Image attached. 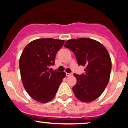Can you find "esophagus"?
Segmentation results:
<instances>
[{
	"instance_id": "34e87169",
	"label": "esophagus",
	"mask_w": 128,
	"mask_h": 128,
	"mask_svg": "<svg viewBox=\"0 0 128 128\" xmlns=\"http://www.w3.org/2000/svg\"><path fill=\"white\" fill-rule=\"evenodd\" d=\"M73 75V73H66V76H70Z\"/></svg>"
}]
</instances>
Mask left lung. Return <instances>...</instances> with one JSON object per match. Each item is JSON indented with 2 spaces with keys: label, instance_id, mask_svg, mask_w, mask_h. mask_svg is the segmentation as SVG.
<instances>
[{
  "label": "left lung",
  "instance_id": "1",
  "mask_svg": "<svg viewBox=\"0 0 128 128\" xmlns=\"http://www.w3.org/2000/svg\"><path fill=\"white\" fill-rule=\"evenodd\" d=\"M64 47L74 53L79 66L86 67L83 74H73L77 80L72 88L74 96L83 102L94 100L110 80L111 60L108 50L100 42L87 38L68 40Z\"/></svg>",
  "mask_w": 128,
  "mask_h": 128
}]
</instances>
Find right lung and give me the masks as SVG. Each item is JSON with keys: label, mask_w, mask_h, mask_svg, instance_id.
Returning a JSON list of instances; mask_svg holds the SVG:
<instances>
[{"label": "right lung", "mask_w": 128, "mask_h": 128, "mask_svg": "<svg viewBox=\"0 0 128 128\" xmlns=\"http://www.w3.org/2000/svg\"><path fill=\"white\" fill-rule=\"evenodd\" d=\"M64 40L53 38L35 40L23 49L19 60L20 75L24 89L32 99L47 103L55 97L66 76L64 72L52 71L56 54Z\"/></svg>", "instance_id": "1"}]
</instances>
